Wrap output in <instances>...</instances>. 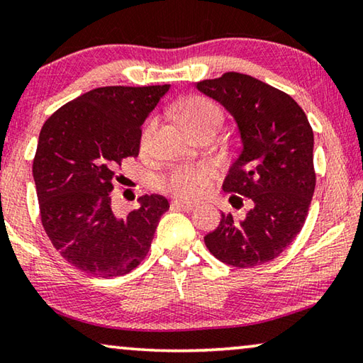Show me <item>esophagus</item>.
<instances>
[{"label":"esophagus","mask_w":363,"mask_h":363,"mask_svg":"<svg viewBox=\"0 0 363 363\" xmlns=\"http://www.w3.org/2000/svg\"><path fill=\"white\" fill-rule=\"evenodd\" d=\"M172 208L176 210H181V211H192L195 206H197V203H192V202H184V200H172L171 203Z\"/></svg>","instance_id":"obj_1"}]
</instances>
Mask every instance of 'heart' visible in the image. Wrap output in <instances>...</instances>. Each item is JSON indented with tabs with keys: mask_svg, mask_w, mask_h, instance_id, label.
I'll return each instance as SVG.
<instances>
[{
	"mask_svg": "<svg viewBox=\"0 0 363 363\" xmlns=\"http://www.w3.org/2000/svg\"><path fill=\"white\" fill-rule=\"evenodd\" d=\"M177 118L192 135L205 130H218L223 123V111L215 101L203 96H189L177 106ZM155 129V121L145 124L140 135V147L147 148ZM218 171L211 163L177 166L160 177V187L179 199H197L210 191Z\"/></svg>",
	"mask_w": 363,
	"mask_h": 363,
	"instance_id": "obj_1",
	"label": "heart"
}]
</instances>
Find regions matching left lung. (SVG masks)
<instances>
[{
  "instance_id": "8db88e82",
  "label": "left lung",
  "mask_w": 363,
  "mask_h": 363,
  "mask_svg": "<svg viewBox=\"0 0 363 363\" xmlns=\"http://www.w3.org/2000/svg\"><path fill=\"white\" fill-rule=\"evenodd\" d=\"M197 89L220 101L239 125L242 150L223 191L235 208L244 197L250 202L244 220L221 213L218 228L205 235L206 249L238 268L272 262L307 220L316 182L312 125L292 96L247 74L226 72Z\"/></svg>"
}]
</instances>
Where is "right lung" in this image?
Listing matches in <instances>:
<instances>
[{
	"mask_svg": "<svg viewBox=\"0 0 363 363\" xmlns=\"http://www.w3.org/2000/svg\"><path fill=\"white\" fill-rule=\"evenodd\" d=\"M169 85L100 87L66 103L45 121L33 158L40 218L66 262L80 272L116 278L150 250L168 200L142 195L140 206L116 215L113 182L140 148L142 124Z\"/></svg>",
	"mask_w": 363,
	"mask_h": 363,
	"instance_id": "obj_1",
	"label": "right lung"
}]
</instances>
